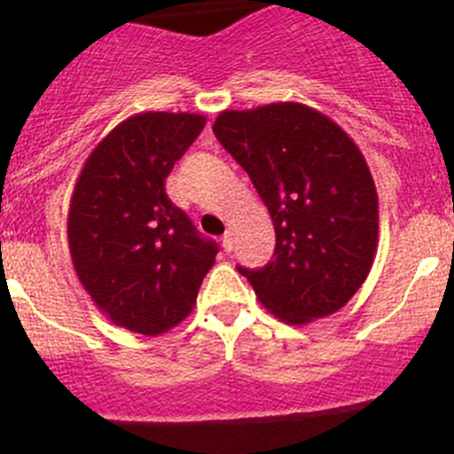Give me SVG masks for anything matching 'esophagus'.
I'll list each match as a JSON object with an SVG mask.
<instances>
[{
	"label": "esophagus",
	"instance_id": "obj_1",
	"mask_svg": "<svg viewBox=\"0 0 454 454\" xmlns=\"http://www.w3.org/2000/svg\"><path fill=\"white\" fill-rule=\"evenodd\" d=\"M221 245H223V249L227 251V254H229V251L233 249V233H231V231H227L225 236H223V242H221Z\"/></svg>",
	"mask_w": 454,
	"mask_h": 454
}]
</instances>
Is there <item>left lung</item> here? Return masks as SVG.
I'll use <instances>...</instances> for the list:
<instances>
[{
    "label": "left lung",
    "mask_w": 454,
    "mask_h": 454,
    "mask_svg": "<svg viewBox=\"0 0 454 454\" xmlns=\"http://www.w3.org/2000/svg\"><path fill=\"white\" fill-rule=\"evenodd\" d=\"M214 135L273 221V260L238 266L264 308L291 325L340 310L367 279L378 242L376 185L356 144L299 102L223 111Z\"/></svg>",
    "instance_id": "left-lung-1"
}]
</instances>
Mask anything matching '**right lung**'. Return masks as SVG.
Returning <instances> with one entry per match:
<instances>
[{
    "label": "right lung",
    "mask_w": 454,
    "mask_h": 454,
    "mask_svg": "<svg viewBox=\"0 0 454 454\" xmlns=\"http://www.w3.org/2000/svg\"><path fill=\"white\" fill-rule=\"evenodd\" d=\"M203 126L196 114L133 115L93 148L74 188V269L96 306L130 332L155 336L181 324L218 254L163 185Z\"/></svg>",
    "instance_id": "obj_1"
}]
</instances>
